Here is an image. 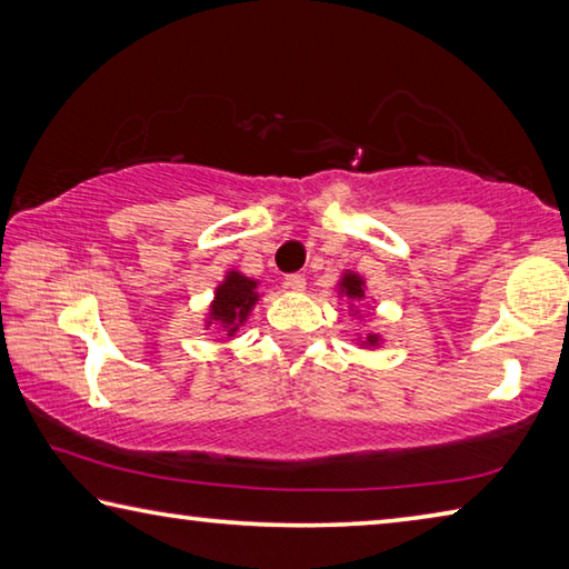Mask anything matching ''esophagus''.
Instances as JSON below:
<instances>
[{
	"mask_svg": "<svg viewBox=\"0 0 569 569\" xmlns=\"http://www.w3.org/2000/svg\"><path fill=\"white\" fill-rule=\"evenodd\" d=\"M305 284H307V279L300 272L284 277V287H287V290H292V292H302Z\"/></svg>",
	"mask_w": 569,
	"mask_h": 569,
	"instance_id": "obj_1",
	"label": "esophagus"
}]
</instances>
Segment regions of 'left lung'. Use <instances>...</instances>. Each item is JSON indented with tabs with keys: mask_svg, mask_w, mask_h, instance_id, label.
<instances>
[{
	"mask_svg": "<svg viewBox=\"0 0 569 569\" xmlns=\"http://www.w3.org/2000/svg\"><path fill=\"white\" fill-rule=\"evenodd\" d=\"M340 295H345L347 300H365V279L355 272H345L340 279ZM367 347H377L380 345V335H367L365 340Z\"/></svg>",
	"mask_w": 569,
	"mask_h": 569,
	"instance_id": "left-lung-1",
	"label": "left lung"
}]
</instances>
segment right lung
Masks as SVG:
<instances>
[{
  "mask_svg": "<svg viewBox=\"0 0 569 569\" xmlns=\"http://www.w3.org/2000/svg\"><path fill=\"white\" fill-rule=\"evenodd\" d=\"M257 282L242 272H227L224 282L214 290V300L209 305V325H219L227 337H232L247 322L249 312L257 305Z\"/></svg>",
  "mask_w": 569,
  "mask_h": 569,
  "instance_id": "obj_1",
  "label": "right lung"
}]
</instances>
